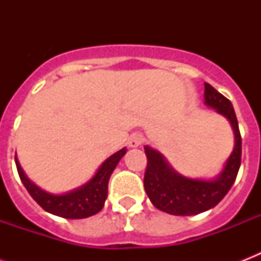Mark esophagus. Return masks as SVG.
Wrapping results in <instances>:
<instances>
[{
    "mask_svg": "<svg viewBox=\"0 0 261 261\" xmlns=\"http://www.w3.org/2000/svg\"><path fill=\"white\" fill-rule=\"evenodd\" d=\"M143 142V135L142 134H133L130 137V139H128V145H130L131 147H137L139 146L141 143Z\"/></svg>",
    "mask_w": 261,
    "mask_h": 261,
    "instance_id": "obj_1",
    "label": "esophagus"
}]
</instances>
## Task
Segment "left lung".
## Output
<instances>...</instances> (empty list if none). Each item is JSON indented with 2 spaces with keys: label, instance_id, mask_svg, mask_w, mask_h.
<instances>
[{
  "label": "left lung",
  "instance_id": "left-lung-1",
  "mask_svg": "<svg viewBox=\"0 0 261 261\" xmlns=\"http://www.w3.org/2000/svg\"><path fill=\"white\" fill-rule=\"evenodd\" d=\"M206 104L230 122L236 146L222 173L215 180H196L176 173L159 151L145 146L147 157L143 186L153 206L172 215H196L217 206L236 181L241 165V134L230 100L204 84Z\"/></svg>",
  "mask_w": 261,
  "mask_h": 261
}]
</instances>
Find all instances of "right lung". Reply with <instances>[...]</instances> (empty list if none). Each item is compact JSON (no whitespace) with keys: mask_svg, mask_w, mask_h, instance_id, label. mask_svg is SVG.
I'll return each mask as SVG.
<instances>
[{"mask_svg":"<svg viewBox=\"0 0 261 261\" xmlns=\"http://www.w3.org/2000/svg\"><path fill=\"white\" fill-rule=\"evenodd\" d=\"M126 149H122L114 155H111L110 159L104 161L97 173L94 174V177L89 182L79 190L71 191L65 195H51L46 191L40 190L34 182L28 180L16 157L14 161L22 184L43 210L67 219H81L94 215L104 207L111 174L120 159L126 154Z\"/></svg>","mask_w":261,"mask_h":261,"instance_id":"1","label":"right lung"}]
</instances>
